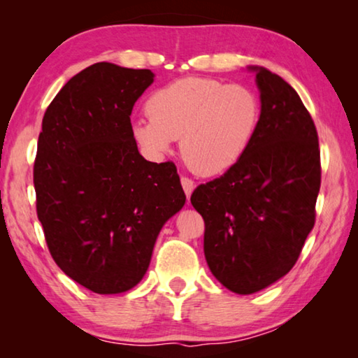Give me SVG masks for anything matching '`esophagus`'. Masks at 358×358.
I'll list each match as a JSON object with an SVG mask.
<instances>
[{"label": "esophagus", "instance_id": "34e87169", "mask_svg": "<svg viewBox=\"0 0 358 358\" xmlns=\"http://www.w3.org/2000/svg\"><path fill=\"white\" fill-rule=\"evenodd\" d=\"M181 186H183L187 201H189L191 194L194 191V181L191 178H187V177H181Z\"/></svg>", "mask_w": 358, "mask_h": 358}]
</instances>
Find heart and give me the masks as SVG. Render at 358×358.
Wrapping results in <instances>:
<instances>
[{
  "mask_svg": "<svg viewBox=\"0 0 358 358\" xmlns=\"http://www.w3.org/2000/svg\"><path fill=\"white\" fill-rule=\"evenodd\" d=\"M145 110L148 118L132 123V137L143 153L161 159L180 138L186 164L203 177L238 164L262 118L256 92L208 77H185L157 88Z\"/></svg>",
  "mask_w": 358,
  "mask_h": 358,
  "instance_id": "obj_1",
  "label": "heart"
}]
</instances>
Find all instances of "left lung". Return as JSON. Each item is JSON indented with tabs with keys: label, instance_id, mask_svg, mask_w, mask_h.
I'll return each mask as SVG.
<instances>
[{
	"label": "left lung",
	"instance_id": "1",
	"mask_svg": "<svg viewBox=\"0 0 358 358\" xmlns=\"http://www.w3.org/2000/svg\"><path fill=\"white\" fill-rule=\"evenodd\" d=\"M256 72L262 118L248 153L220 178L197 186L191 203L205 221L211 273L240 295L287 275L316 221L317 131L300 96L280 76Z\"/></svg>",
	"mask_w": 358,
	"mask_h": 358
}]
</instances>
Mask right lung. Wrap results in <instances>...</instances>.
<instances>
[{
    "mask_svg": "<svg viewBox=\"0 0 358 358\" xmlns=\"http://www.w3.org/2000/svg\"><path fill=\"white\" fill-rule=\"evenodd\" d=\"M150 69L96 63L59 90L42 118L36 210L53 260L96 294H121L147 273L162 226L186 196L173 162H150L131 112Z\"/></svg>",
    "mask_w": 358,
    "mask_h": 358,
    "instance_id": "obj_1",
    "label": "right lung"
}]
</instances>
